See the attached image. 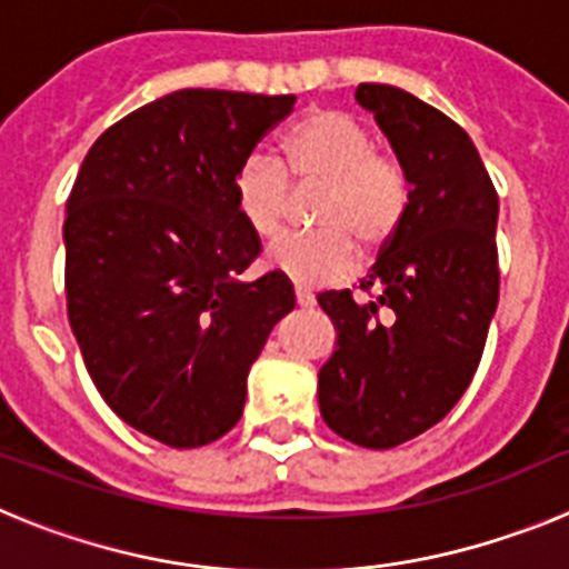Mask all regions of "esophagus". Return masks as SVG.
<instances>
[{
    "mask_svg": "<svg viewBox=\"0 0 569 569\" xmlns=\"http://www.w3.org/2000/svg\"><path fill=\"white\" fill-rule=\"evenodd\" d=\"M296 305H299L301 310L313 308V305H316L313 293H310V290H305V288H296Z\"/></svg>",
    "mask_w": 569,
    "mask_h": 569,
    "instance_id": "1",
    "label": "esophagus"
}]
</instances>
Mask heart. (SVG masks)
<instances>
[{
    "mask_svg": "<svg viewBox=\"0 0 569 569\" xmlns=\"http://www.w3.org/2000/svg\"><path fill=\"white\" fill-rule=\"evenodd\" d=\"M284 164L250 153L236 168L233 202L241 222L259 239H273L288 222L290 178L296 190L313 193L316 233L284 236L268 250V268L301 288L345 279L356 268V244L365 253L387 248L410 204L405 168L379 153L365 122L345 110L321 108L301 116L281 142Z\"/></svg>",
    "mask_w": 569,
    "mask_h": 569,
    "instance_id": "b5f03b06",
    "label": "heart"
}]
</instances>
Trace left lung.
Masks as SVG:
<instances>
[{
  "label": "left lung",
  "instance_id": "1",
  "mask_svg": "<svg viewBox=\"0 0 569 569\" xmlns=\"http://www.w3.org/2000/svg\"><path fill=\"white\" fill-rule=\"evenodd\" d=\"M356 102L405 168L410 204L361 281L373 299L319 293L336 328L319 410L341 439L387 450L445 419L479 367L499 305V196L470 136L441 110L376 82L359 84Z\"/></svg>",
  "mask_w": 569,
  "mask_h": 569
}]
</instances>
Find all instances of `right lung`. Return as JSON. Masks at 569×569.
<instances>
[{
    "instance_id": "1",
    "label": "right lung",
    "mask_w": 569,
    "mask_h": 569,
    "mask_svg": "<svg viewBox=\"0 0 569 569\" xmlns=\"http://www.w3.org/2000/svg\"><path fill=\"white\" fill-rule=\"evenodd\" d=\"M296 97L184 88L104 130L64 219L68 319L124 425L168 447L233 430L250 365L296 305L288 276L241 273L259 236L233 176Z\"/></svg>"
}]
</instances>
